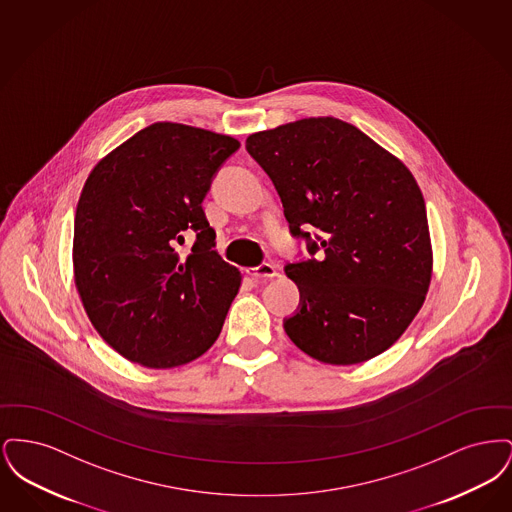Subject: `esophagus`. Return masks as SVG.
<instances>
[{"label": "esophagus", "mask_w": 512, "mask_h": 512, "mask_svg": "<svg viewBox=\"0 0 512 512\" xmlns=\"http://www.w3.org/2000/svg\"><path fill=\"white\" fill-rule=\"evenodd\" d=\"M249 274H251L255 280H268V278H274V276H276V267L270 265V263H261L259 267L251 268Z\"/></svg>", "instance_id": "esophagus-1"}]
</instances>
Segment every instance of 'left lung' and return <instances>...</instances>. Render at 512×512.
Segmentation results:
<instances>
[{
    "mask_svg": "<svg viewBox=\"0 0 512 512\" xmlns=\"http://www.w3.org/2000/svg\"><path fill=\"white\" fill-rule=\"evenodd\" d=\"M245 149L272 180L293 238L311 255L320 251V259L286 265L299 288V307L284 320L290 340L328 365L390 349L432 278L426 205L411 171L334 117L255 132Z\"/></svg>",
    "mask_w": 512,
    "mask_h": 512,
    "instance_id": "obj_1",
    "label": "left lung"
}]
</instances>
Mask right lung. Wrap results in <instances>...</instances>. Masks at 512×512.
I'll return each mask as SVG.
<instances>
[{
	"mask_svg": "<svg viewBox=\"0 0 512 512\" xmlns=\"http://www.w3.org/2000/svg\"><path fill=\"white\" fill-rule=\"evenodd\" d=\"M232 136L155 122L90 172L74 217V284L99 336L147 368L192 363L219 338L240 270L201 207ZM195 245L182 258L183 234Z\"/></svg>",
	"mask_w": 512,
	"mask_h": 512,
	"instance_id": "obj_1",
	"label": "right lung"
}]
</instances>
